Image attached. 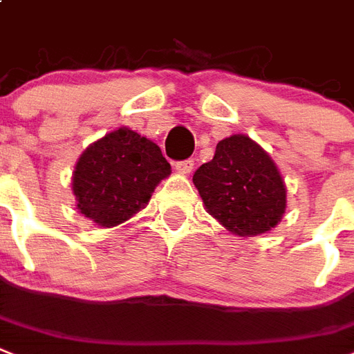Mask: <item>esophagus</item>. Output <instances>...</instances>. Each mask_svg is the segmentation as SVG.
Returning a JSON list of instances; mask_svg holds the SVG:
<instances>
[{
  "label": "esophagus",
  "mask_w": 354,
  "mask_h": 354,
  "mask_svg": "<svg viewBox=\"0 0 354 354\" xmlns=\"http://www.w3.org/2000/svg\"><path fill=\"white\" fill-rule=\"evenodd\" d=\"M192 167H194V160H191V158L174 163V169H176L178 172H182V174H189V172L192 171Z\"/></svg>",
  "instance_id": "esophagus-1"
}]
</instances>
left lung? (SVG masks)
Masks as SVG:
<instances>
[{
    "instance_id": "obj_1",
    "label": "left lung",
    "mask_w": 354,
    "mask_h": 354,
    "mask_svg": "<svg viewBox=\"0 0 354 354\" xmlns=\"http://www.w3.org/2000/svg\"><path fill=\"white\" fill-rule=\"evenodd\" d=\"M192 182L207 211L229 231L257 236L271 231L286 212V185L277 165L243 134L225 138Z\"/></svg>"
}]
</instances>
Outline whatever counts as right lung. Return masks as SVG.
I'll list each match as a JSON object with an SVG mask.
<instances>
[{"mask_svg": "<svg viewBox=\"0 0 354 354\" xmlns=\"http://www.w3.org/2000/svg\"><path fill=\"white\" fill-rule=\"evenodd\" d=\"M171 165L156 143L127 127L109 132L76 163L73 191L82 214L103 227L136 214Z\"/></svg>", "mask_w": 354, "mask_h": 354, "instance_id": "1", "label": "right lung"}]
</instances>
